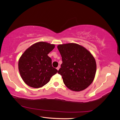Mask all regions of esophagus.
<instances>
[{
	"instance_id": "obj_1",
	"label": "esophagus",
	"mask_w": 120,
	"mask_h": 120,
	"mask_svg": "<svg viewBox=\"0 0 120 120\" xmlns=\"http://www.w3.org/2000/svg\"><path fill=\"white\" fill-rule=\"evenodd\" d=\"M60 66H58V67L56 68V69H57V70L58 71H59V69H60Z\"/></svg>"
}]
</instances>
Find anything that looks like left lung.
Here are the masks:
<instances>
[{"instance_id":"1","label":"left lung","mask_w":120,"mask_h":120,"mask_svg":"<svg viewBox=\"0 0 120 120\" xmlns=\"http://www.w3.org/2000/svg\"><path fill=\"white\" fill-rule=\"evenodd\" d=\"M57 49L63 63L58 71L64 85L75 92L86 89L93 82L97 64L95 58L88 49L75 43L59 45Z\"/></svg>"}]
</instances>
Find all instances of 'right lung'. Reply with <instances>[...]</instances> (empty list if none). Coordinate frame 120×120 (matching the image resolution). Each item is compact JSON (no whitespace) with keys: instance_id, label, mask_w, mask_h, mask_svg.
<instances>
[{"instance_id":"add662e5","label":"right lung","mask_w":120,"mask_h":120,"mask_svg":"<svg viewBox=\"0 0 120 120\" xmlns=\"http://www.w3.org/2000/svg\"><path fill=\"white\" fill-rule=\"evenodd\" d=\"M55 45L40 41L31 45L21 55L19 70L24 82L32 88H41L48 83L57 72L52 67V59L48 54Z\"/></svg>"}]
</instances>
